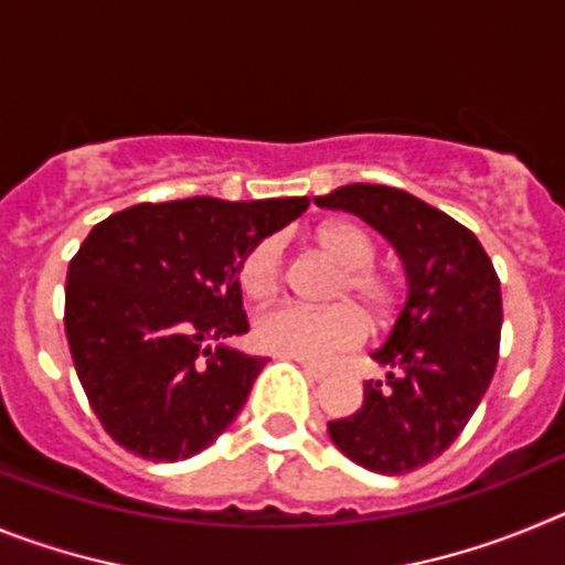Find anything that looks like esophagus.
<instances>
[{"label":"esophagus","mask_w":565,"mask_h":565,"mask_svg":"<svg viewBox=\"0 0 565 565\" xmlns=\"http://www.w3.org/2000/svg\"><path fill=\"white\" fill-rule=\"evenodd\" d=\"M302 364V371H306V376L311 379V382H322V379L328 376V371H322V367H317V364H308V362H299Z\"/></svg>","instance_id":"obj_1"}]
</instances>
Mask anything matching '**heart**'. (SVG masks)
<instances>
[{
    "label": "heart",
    "mask_w": 565,
    "mask_h": 565,
    "mask_svg": "<svg viewBox=\"0 0 565 565\" xmlns=\"http://www.w3.org/2000/svg\"><path fill=\"white\" fill-rule=\"evenodd\" d=\"M317 246L344 268L333 286L337 302L362 307L364 317L371 319L373 326L391 317L393 306H396V286L373 268L376 243L371 234L356 223L337 221L319 228ZM282 259L286 257H282L279 237L259 239L239 266L243 291L254 299L277 291V286L282 282ZM355 309L350 306L308 308L299 302H279L259 313L254 322V339L263 351L274 353V356L328 364L364 339V319Z\"/></svg>",
    "instance_id": "heart-1"
}]
</instances>
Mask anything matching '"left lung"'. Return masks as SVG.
I'll use <instances>...</instances> for the list:
<instances>
[{
    "instance_id": "1",
    "label": "left lung",
    "mask_w": 565,
    "mask_h": 565,
    "mask_svg": "<svg viewBox=\"0 0 565 565\" xmlns=\"http://www.w3.org/2000/svg\"><path fill=\"white\" fill-rule=\"evenodd\" d=\"M313 203L362 217L407 271L396 326L371 353L387 376L364 382L362 407L328 422V433L359 467L413 472L456 441L492 382L501 282L476 234L404 189L351 183Z\"/></svg>"
}]
</instances>
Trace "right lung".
Instances as JSON below:
<instances>
[{
    "label": "right lung",
    "mask_w": 565,
    "mask_h": 565,
    "mask_svg": "<svg viewBox=\"0 0 565 565\" xmlns=\"http://www.w3.org/2000/svg\"><path fill=\"white\" fill-rule=\"evenodd\" d=\"M308 198L138 203L93 226L70 259L64 331L87 402L124 450L183 461L234 422L263 356L223 339L248 331L239 266Z\"/></svg>",
    "instance_id": "add662e5"
}]
</instances>
